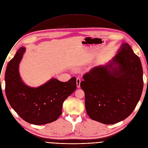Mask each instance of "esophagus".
Wrapping results in <instances>:
<instances>
[{
    "mask_svg": "<svg viewBox=\"0 0 148 148\" xmlns=\"http://www.w3.org/2000/svg\"><path fill=\"white\" fill-rule=\"evenodd\" d=\"M80 82H81V79L79 78H77V87L78 88H79L80 87Z\"/></svg>",
    "mask_w": 148,
    "mask_h": 148,
    "instance_id": "34e87169",
    "label": "esophagus"
}]
</instances>
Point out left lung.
Returning <instances> with one entry per match:
<instances>
[{
    "mask_svg": "<svg viewBox=\"0 0 148 148\" xmlns=\"http://www.w3.org/2000/svg\"><path fill=\"white\" fill-rule=\"evenodd\" d=\"M118 67L112 68V66ZM80 83L85 92V106L92 120L114 124L128 117L139 102L143 87L139 57L123 43L112 62L84 74Z\"/></svg>",
    "mask_w": 148,
    "mask_h": 148,
    "instance_id": "obj_1",
    "label": "left lung"
}]
</instances>
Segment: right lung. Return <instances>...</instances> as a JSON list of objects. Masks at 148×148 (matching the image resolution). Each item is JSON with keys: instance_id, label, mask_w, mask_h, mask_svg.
<instances>
[{"instance_id": "obj_1", "label": "right lung", "mask_w": 148, "mask_h": 148, "mask_svg": "<svg viewBox=\"0 0 148 148\" xmlns=\"http://www.w3.org/2000/svg\"><path fill=\"white\" fill-rule=\"evenodd\" d=\"M25 51V47H20L8 64L5 73L7 99L15 112L28 123L37 125L51 123L61 115L63 102L75 90L76 78L67 82L53 78L37 88L26 86L18 70Z\"/></svg>"}]
</instances>
